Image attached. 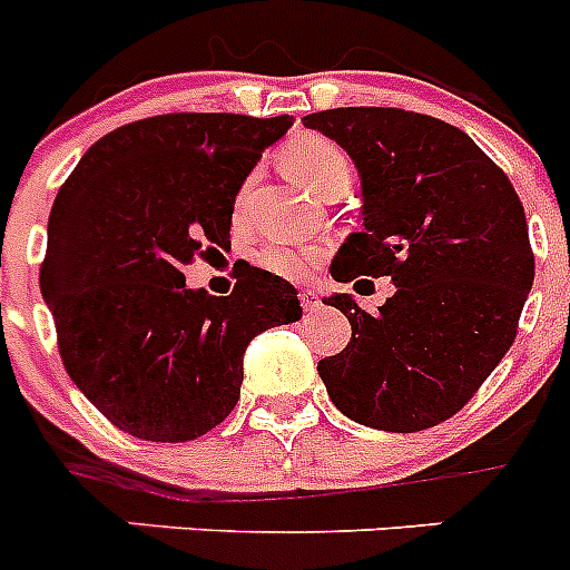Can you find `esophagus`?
<instances>
[{"label":"esophagus","mask_w":570,"mask_h":570,"mask_svg":"<svg viewBox=\"0 0 570 570\" xmlns=\"http://www.w3.org/2000/svg\"><path fill=\"white\" fill-rule=\"evenodd\" d=\"M299 299H302V308L305 311H320V296H316V291H311V288H305V291H299Z\"/></svg>","instance_id":"34e87169"}]
</instances>
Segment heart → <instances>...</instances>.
I'll list each match as a JSON object with an SVG mask.
<instances>
[{
    "label": "heart",
    "mask_w": 570,
    "mask_h": 570,
    "mask_svg": "<svg viewBox=\"0 0 570 570\" xmlns=\"http://www.w3.org/2000/svg\"><path fill=\"white\" fill-rule=\"evenodd\" d=\"M282 165H285V170L294 179H299L302 185H308L320 196L331 194L336 188H347L351 174H354L345 150L334 139H325L320 134H302L296 139H291L282 148ZM248 185L250 183L242 185L236 205L245 203ZM316 262H320V250L308 248V245H268L259 254L262 268L276 276H285V279L308 276L316 268Z\"/></svg>",
    "instance_id": "heart-1"
}]
</instances>
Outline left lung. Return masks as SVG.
Segmentation results:
<instances>
[{"mask_svg": "<svg viewBox=\"0 0 570 570\" xmlns=\"http://www.w3.org/2000/svg\"><path fill=\"white\" fill-rule=\"evenodd\" d=\"M334 139L362 179V230L342 242L336 282L391 276L380 314L351 294L325 299L351 342L320 360L342 414L394 434L451 416L517 340L533 285L525 210L511 179L454 125L402 108H334L302 116Z\"/></svg>", "mask_w": 570, "mask_h": 570, "instance_id": "obj_1", "label": "left lung"}]
</instances>
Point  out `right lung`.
Returning a JSON list of instances; mask_svg holds the SVG:
<instances>
[{
	"label": "right lung",
	"instance_id": "right-lung-1",
	"mask_svg": "<svg viewBox=\"0 0 570 570\" xmlns=\"http://www.w3.org/2000/svg\"><path fill=\"white\" fill-rule=\"evenodd\" d=\"M288 114H163L110 130L79 159L48 219L39 288L68 376L119 431L188 442L234 411L242 356L302 316L296 288L242 265L230 296L185 265L230 245V216Z\"/></svg>",
	"mask_w": 570,
	"mask_h": 570
}]
</instances>
